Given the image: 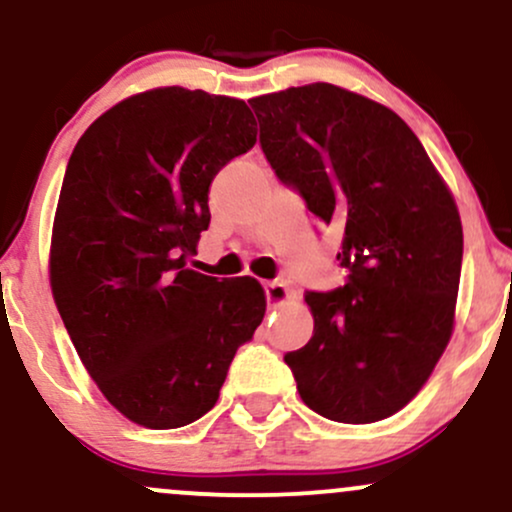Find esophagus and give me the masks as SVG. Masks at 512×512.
Instances as JSON below:
<instances>
[{"instance_id": "esophagus-1", "label": "esophagus", "mask_w": 512, "mask_h": 512, "mask_svg": "<svg viewBox=\"0 0 512 512\" xmlns=\"http://www.w3.org/2000/svg\"><path fill=\"white\" fill-rule=\"evenodd\" d=\"M264 293H267V303L276 308V305H281L289 298V289H286L284 281H267L264 284Z\"/></svg>"}]
</instances>
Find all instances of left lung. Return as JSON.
<instances>
[{
	"label": "left lung",
	"mask_w": 512,
	"mask_h": 512,
	"mask_svg": "<svg viewBox=\"0 0 512 512\" xmlns=\"http://www.w3.org/2000/svg\"><path fill=\"white\" fill-rule=\"evenodd\" d=\"M276 178L342 228L346 284L305 293L315 330L284 356L298 395L339 424H373L416 397L450 342L462 221L416 134L332 84L252 98Z\"/></svg>",
	"instance_id": "obj_1"
}]
</instances>
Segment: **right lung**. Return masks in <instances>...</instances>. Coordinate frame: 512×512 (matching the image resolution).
<instances>
[{"label":"right lung","mask_w":512,"mask_h":512,"mask_svg":"<svg viewBox=\"0 0 512 512\" xmlns=\"http://www.w3.org/2000/svg\"><path fill=\"white\" fill-rule=\"evenodd\" d=\"M255 142L245 101L166 86L117 103L74 146L52 296L88 375L134 424L166 431L207 414L260 327L255 279L187 269L211 221V180Z\"/></svg>","instance_id":"add662e5"}]
</instances>
